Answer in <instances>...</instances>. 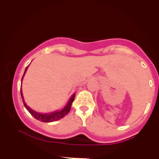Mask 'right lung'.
<instances>
[{
    "label": "right lung",
    "instance_id": "obj_1",
    "mask_svg": "<svg viewBox=\"0 0 159 159\" xmlns=\"http://www.w3.org/2000/svg\"><path fill=\"white\" fill-rule=\"evenodd\" d=\"M26 70H25V72H26ZM25 72H24V74H25ZM23 78H22V79H23ZM20 92H21L22 99H23V94H22L21 89H20ZM75 94H74L72 96H71L69 102H68V103L66 104V106L63 109H62L61 111H54V112H52V113H48V114L38 113V112H36V111H33L32 109H30V108L29 107L26 105V103H25L24 100H23V104H24L25 107L27 109V111H29L30 113L36 119L39 120V121H44V122H52V121H57V120H59L60 118H63L65 115H66L68 113H69V111H70V107H71V104H72L73 101H74V100H75Z\"/></svg>",
    "mask_w": 159,
    "mask_h": 159
}]
</instances>
